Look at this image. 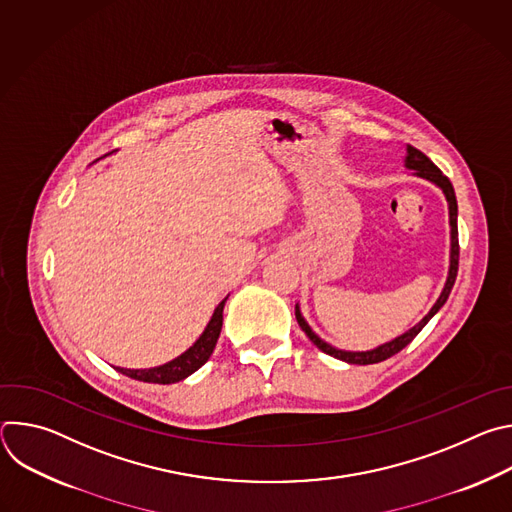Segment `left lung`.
Instances as JSON below:
<instances>
[{
  "mask_svg": "<svg viewBox=\"0 0 512 512\" xmlns=\"http://www.w3.org/2000/svg\"><path fill=\"white\" fill-rule=\"evenodd\" d=\"M405 166L411 168V170H415L417 176L435 182L437 186H440V188L444 190V194H446V198H448V204H450V227H452V253H450V273H448V281H446V285H444L442 296L437 298L435 306L429 310V314H427L417 326H413V328H411L409 332H405L403 336H399V338H395V340H391V342H387V344H383V346H379V348H375V350H369V352H344V350H338V348L326 344L324 340H320V338L312 332V328H310L308 322L302 318V314H300V310H298V306H296V320H298L300 328L306 332V336H308L322 352H326V354H330V356H334V358H340V360H344V362H350V364H375V362H383V360L391 358L393 354L401 352V350L423 330V326H425L437 312H440V308L446 304V300H448V296H450V291H452V287H454V283H456L458 261H460V243H458V202H456L454 186H452V182L448 180V176H444L442 170L437 168L423 152H419L417 148H413V145H409V148H407Z\"/></svg>",
  "mask_w": 512,
  "mask_h": 512,
  "instance_id": "obj_1",
  "label": "left lung"
}]
</instances>
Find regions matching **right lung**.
<instances>
[{
	"label": "right lung",
	"instance_id": "right-lung-1",
	"mask_svg": "<svg viewBox=\"0 0 512 512\" xmlns=\"http://www.w3.org/2000/svg\"><path fill=\"white\" fill-rule=\"evenodd\" d=\"M225 302H227V298L216 306L206 330L194 342V346H190L184 354H180L172 362H166V364H162V367L145 369V371H131V369H117V371L129 379L143 381V383H156V385H170V383H178V381L186 379L188 375L198 371L202 364L210 358V354L216 346V340H218V336H221Z\"/></svg>",
	"mask_w": 512,
	"mask_h": 512
}]
</instances>
